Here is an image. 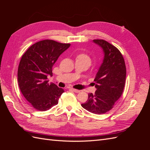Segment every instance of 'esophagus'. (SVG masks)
I'll list each match as a JSON object with an SVG mask.
<instances>
[{
  "instance_id": "obj_1",
  "label": "esophagus",
  "mask_w": 150,
  "mask_h": 150,
  "mask_svg": "<svg viewBox=\"0 0 150 150\" xmlns=\"http://www.w3.org/2000/svg\"><path fill=\"white\" fill-rule=\"evenodd\" d=\"M71 89L72 91H74V92H75L76 93L80 92V91L78 90V89H74V88H71Z\"/></svg>"
}]
</instances>
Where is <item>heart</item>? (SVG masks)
<instances>
[{"instance_id":"obj_1","label":"heart","mask_w":150,"mask_h":150,"mask_svg":"<svg viewBox=\"0 0 150 150\" xmlns=\"http://www.w3.org/2000/svg\"><path fill=\"white\" fill-rule=\"evenodd\" d=\"M77 59H81L87 62H88L90 64L91 62V58L88 55V54H86V53H81L77 56Z\"/></svg>"}]
</instances>
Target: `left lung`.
I'll use <instances>...</instances> for the list:
<instances>
[{"instance_id":"1","label":"left lung","mask_w":150,"mask_h":150,"mask_svg":"<svg viewBox=\"0 0 150 150\" xmlns=\"http://www.w3.org/2000/svg\"><path fill=\"white\" fill-rule=\"evenodd\" d=\"M93 42L102 47L104 57L94 79L97 90L94 94L89 93L87 101L81 106L94 114L101 115L110 111L122 95L126 69L118 49L103 39H94Z\"/></svg>"}]
</instances>
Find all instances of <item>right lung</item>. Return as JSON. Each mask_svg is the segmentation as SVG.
<instances>
[{"instance_id":"1","label":"right lung","mask_w":150,"mask_h":150,"mask_svg":"<svg viewBox=\"0 0 150 150\" xmlns=\"http://www.w3.org/2000/svg\"><path fill=\"white\" fill-rule=\"evenodd\" d=\"M70 44L53 40H42L34 44L22 55L18 67L17 77L21 91L35 110H49L58 104L64 90L49 83L52 66Z\"/></svg>"}]
</instances>
